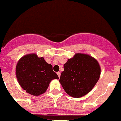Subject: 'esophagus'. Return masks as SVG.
<instances>
[{
    "label": "esophagus",
    "mask_w": 121,
    "mask_h": 121,
    "mask_svg": "<svg viewBox=\"0 0 121 121\" xmlns=\"http://www.w3.org/2000/svg\"><path fill=\"white\" fill-rule=\"evenodd\" d=\"M57 76H58V77L60 78V72H57Z\"/></svg>",
    "instance_id": "1"
}]
</instances>
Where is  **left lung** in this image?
Here are the masks:
<instances>
[{
	"label": "left lung",
	"mask_w": 121,
	"mask_h": 121,
	"mask_svg": "<svg viewBox=\"0 0 121 121\" xmlns=\"http://www.w3.org/2000/svg\"><path fill=\"white\" fill-rule=\"evenodd\" d=\"M59 82L67 94L80 98L91 91L99 80L100 66L96 59L77 53L64 65Z\"/></svg>",
	"instance_id": "obj_1"
}]
</instances>
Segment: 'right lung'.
<instances>
[{
	"mask_svg": "<svg viewBox=\"0 0 121 121\" xmlns=\"http://www.w3.org/2000/svg\"><path fill=\"white\" fill-rule=\"evenodd\" d=\"M16 76L22 88L34 96L45 92L52 80L59 79L52 65L36 54L26 55L20 59L16 66Z\"/></svg>",
	"mask_w": 121,
	"mask_h": 121,
	"instance_id": "add662e5",
	"label": "right lung"
}]
</instances>
